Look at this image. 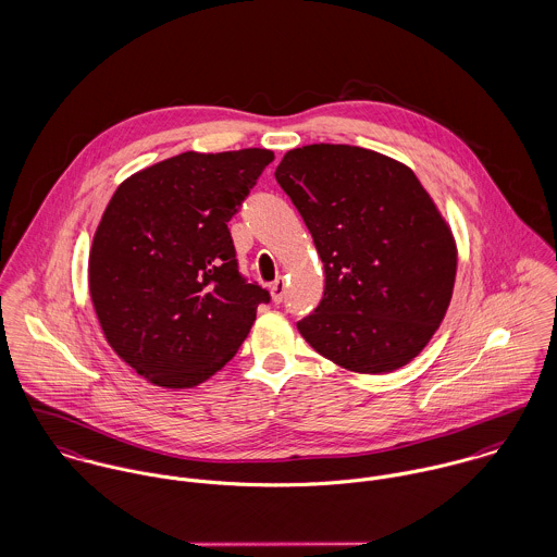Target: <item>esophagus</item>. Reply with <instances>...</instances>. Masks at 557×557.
I'll return each instance as SVG.
<instances>
[{"instance_id": "esophagus-1", "label": "esophagus", "mask_w": 557, "mask_h": 557, "mask_svg": "<svg viewBox=\"0 0 557 557\" xmlns=\"http://www.w3.org/2000/svg\"><path fill=\"white\" fill-rule=\"evenodd\" d=\"M270 296H272V302L274 305H281L283 298H285V281L283 278H276L272 285H270Z\"/></svg>"}]
</instances>
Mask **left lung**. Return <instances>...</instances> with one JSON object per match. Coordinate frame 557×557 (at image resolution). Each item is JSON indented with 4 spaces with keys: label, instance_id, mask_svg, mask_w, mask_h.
Listing matches in <instances>:
<instances>
[{
    "label": "left lung",
    "instance_id": "left-lung-1",
    "mask_svg": "<svg viewBox=\"0 0 557 557\" xmlns=\"http://www.w3.org/2000/svg\"><path fill=\"white\" fill-rule=\"evenodd\" d=\"M318 248L325 289L298 321L334 364L367 375L411 362L448 311L457 242L413 171L373 150L313 144L274 171Z\"/></svg>",
    "mask_w": 557,
    "mask_h": 557
}]
</instances>
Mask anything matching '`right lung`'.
Wrapping results in <instances>:
<instances>
[{"label": "right lung", "mask_w": 557, "mask_h": 557, "mask_svg": "<svg viewBox=\"0 0 557 557\" xmlns=\"http://www.w3.org/2000/svg\"><path fill=\"white\" fill-rule=\"evenodd\" d=\"M274 152H184L126 177L89 248V296L113 351L150 384L221 371L270 294L239 274L227 223Z\"/></svg>", "instance_id": "1"}]
</instances>
